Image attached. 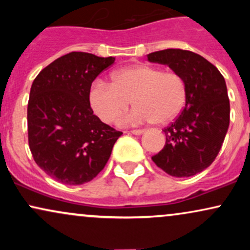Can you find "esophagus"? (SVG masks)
Wrapping results in <instances>:
<instances>
[{
    "label": "esophagus",
    "mask_w": 250,
    "mask_h": 250,
    "mask_svg": "<svg viewBox=\"0 0 250 250\" xmlns=\"http://www.w3.org/2000/svg\"><path fill=\"white\" fill-rule=\"evenodd\" d=\"M130 133L134 134V135H141V134L145 133V130H142V129H134V130H131Z\"/></svg>",
    "instance_id": "obj_1"
}]
</instances>
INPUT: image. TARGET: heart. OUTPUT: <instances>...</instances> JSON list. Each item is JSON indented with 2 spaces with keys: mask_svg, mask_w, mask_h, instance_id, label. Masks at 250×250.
I'll use <instances>...</instances> for the list:
<instances>
[{
  "mask_svg": "<svg viewBox=\"0 0 250 250\" xmlns=\"http://www.w3.org/2000/svg\"><path fill=\"white\" fill-rule=\"evenodd\" d=\"M91 108L104 122H110L130 104L136 105L119 125H155L170 122L182 110L186 102V84L174 71L148 64L123 68L114 73L111 84L97 81L89 93Z\"/></svg>",
  "mask_w": 250,
  "mask_h": 250,
  "instance_id": "obj_1",
  "label": "heart"
}]
</instances>
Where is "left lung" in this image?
<instances>
[{
  "label": "left lung",
  "instance_id": "1",
  "mask_svg": "<svg viewBox=\"0 0 250 250\" xmlns=\"http://www.w3.org/2000/svg\"><path fill=\"white\" fill-rule=\"evenodd\" d=\"M147 57L149 62L167 64L186 84L185 108L163 129L166 145L151 160L171 176H193L213 163L228 131L226 81L214 64L193 51L165 49Z\"/></svg>",
  "mask_w": 250,
  "mask_h": 250
}]
</instances>
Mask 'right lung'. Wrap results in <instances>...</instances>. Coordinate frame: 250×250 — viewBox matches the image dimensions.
<instances>
[{"mask_svg":"<svg viewBox=\"0 0 250 250\" xmlns=\"http://www.w3.org/2000/svg\"><path fill=\"white\" fill-rule=\"evenodd\" d=\"M115 57L73 51L40 71L28 102V141L45 174L64 185L89 182L104 168L121 136L89 101L91 83Z\"/></svg>","mask_w":250,"mask_h":250,"instance_id":"obj_1","label":"right lung"}]
</instances>
